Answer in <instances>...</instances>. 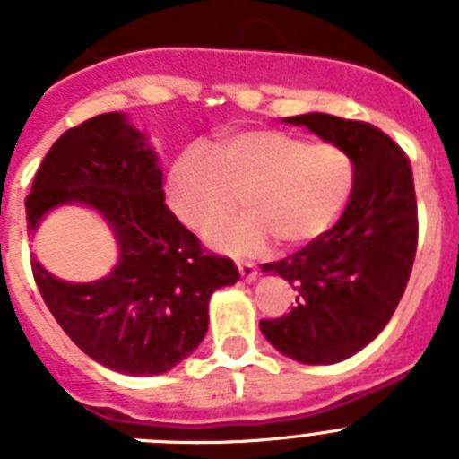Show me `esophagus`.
Listing matches in <instances>:
<instances>
[{
	"label": "esophagus",
	"instance_id": "34e87169",
	"mask_svg": "<svg viewBox=\"0 0 459 459\" xmlns=\"http://www.w3.org/2000/svg\"><path fill=\"white\" fill-rule=\"evenodd\" d=\"M238 273H241V278L246 280V282H253V280L257 278V266L243 262V264H238Z\"/></svg>",
	"mask_w": 459,
	"mask_h": 459
}]
</instances>
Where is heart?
I'll list each match as a JSON object with an SVG mask.
<instances>
[{
	"instance_id": "obj_1",
	"label": "heart",
	"mask_w": 459,
	"mask_h": 459,
	"mask_svg": "<svg viewBox=\"0 0 459 459\" xmlns=\"http://www.w3.org/2000/svg\"><path fill=\"white\" fill-rule=\"evenodd\" d=\"M351 190L347 152L273 128L222 137L213 153L186 149L165 179L169 211L200 234L237 209L243 195L248 211L206 234L213 248L238 257L259 255L273 237L287 248L317 241L335 225Z\"/></svg>"
}]
</instances>
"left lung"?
Segmentation results:
<instances>
[{"label": "left lung", "mask_w": 459, "mask_h": 459, "mask_svg": "<svg viewBox=\"0 0 459 459\" xmlns=\"http://www.w3.org/2000/svg\"><path fill=\"white\" fill-rule=\"evenodd\" d=\"M285 121L347 152L354 190L324 237L262 266L294 287L296 306L280 319H262L259 328L280 354L331 366L370 344L403 299L419 243L411 165L386 133L366 121L324 112Z\"/></svg>", "instance_id": "1"}]
</instances>
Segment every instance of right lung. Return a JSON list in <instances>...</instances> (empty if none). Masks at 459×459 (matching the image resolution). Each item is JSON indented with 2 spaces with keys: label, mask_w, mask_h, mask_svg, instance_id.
I'll return each instance as SVG.
<instances>
[{
  "label": "right lung",
  "mask_w": 459,
  "mask_h": 459,
  "mask_svg": "<svg viewBox=\"0 0 459 459\" xmlns=\"http://www.w3.org/2000/svg\"><path fill=\"white\" fill-rule=\"evenodd\" d=\"M64 204L96 211L115 234L119 259L91 282L59 280L31 259L52 317L109 370H172L204 340L211 294L238 280L234 262L204 253L168 209L156 152L121 112L87 119L52 144L24 200L31 237Z\"/></svg>",
  "instance_id": "add662e5"
}]
</instances>
